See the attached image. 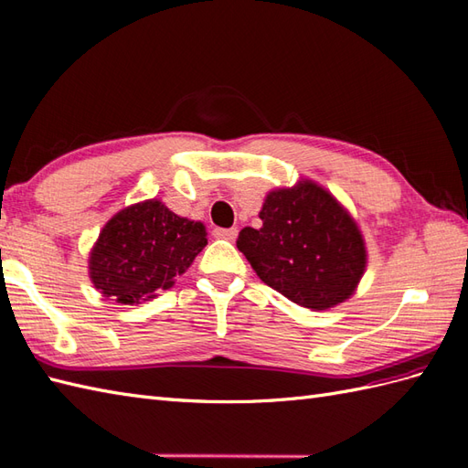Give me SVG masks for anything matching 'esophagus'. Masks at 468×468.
Listing matches in <instances>:
<instances>
[{
  "instance_id": "34e87169",
  "label": "esophagus",
  "mask_w": 468,
  "mask_h": 468,
  "mask_svg": "<svg viewBox=\"0 0 468 468\" xmlns=\"http://www.w3.org/2000/svg\"><path fill=\"white\" fill-rule=\"evenodd\" d=\"M214 238H220V240H234V238L238 236V230L236 228H214L212 230Z\"/></svg>"
}]
</instances>
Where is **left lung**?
<instances>
[{"instance_id": "1", "label": "left lung", "mask_w": 468, "mask_h": 468, "mask_svg": "<svg viewBox=\"0 0 468 468\" xmlns=\"http://www.w3.org/2000/svg\"><path fill=\"white\" fill-rule=\"evenodd\" d=\"M261 226L238 234L236 246L258 278L314 312L339 305L356 292L367 266L357 222L332 192L314 180L268 192Z\"/></svg>"}]
</instances>
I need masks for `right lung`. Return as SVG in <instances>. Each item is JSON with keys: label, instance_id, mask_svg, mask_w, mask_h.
<instances>
[{"label": "right lung", "instance_id": "1", "mask_svg": "<svg viewBox=\"0 0 468 468\" xmlns=\"http://www.w3.org/2000/svg\"><path fill=\"white\" fill-rule=\"evenodd\" d=\"M208 244L207 228L151 198L122 208L102 228L89 256V278L124 305L154 298L173 288Z\"/></svg>", "mask_w": 468, "mask_h": 468}]
</instances>
